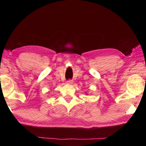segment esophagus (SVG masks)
I'll return each mask as SVG.
<instances>
[{"label": "esophagus", "mask_w": 146, "mask_h": 146, "mask_svg": "<svg viewBox=\"0 0 146 146\" xmlns=\"http://www.w3.org/2000/svg\"><path fill=\"white\" fill-rule=\"evenodd\" d=\"M67 83L68 84H73V80H68L67 81Z\"/></svg>", "instance_id": "esophagus-1"}]
</instances>
